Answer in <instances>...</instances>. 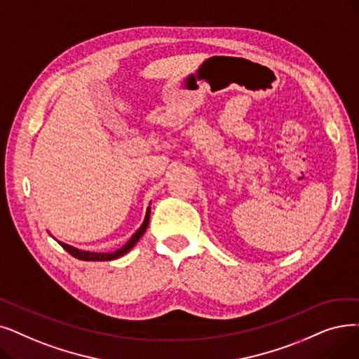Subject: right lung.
<instances>
[{"label": "right lung", "instance_id": "1", "mask_svg": "<svg viewBox=\"0 0 359 359\" xmlns=\"http://www.w3.org/2000/svg\"><path fill=\"white\" fill-rule=\"evenodd\" d=\"M149 212H151V208L148 207L147 210V215H145V220L142 223V226L139 227L136 230L135 235L128 241L126 245H123L120 249H117V251L114 252H108V254H101V252H89V251H79V249H76L70 245H66L63 242H58L61 246H63L65 251H67L72 257L77 258V259H82V261H111V259H116L121 255L126 254L128 251H130V249L136 245V242L142 238V235L145 233L147 227H148V223H149Z\"/></svg>", "mask_w": 359, "mask_h": 359}]
</instances>
